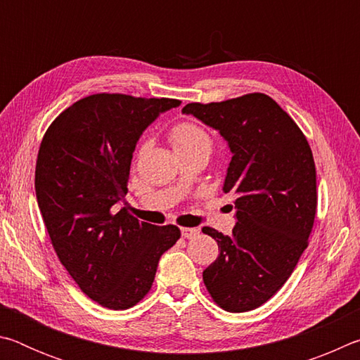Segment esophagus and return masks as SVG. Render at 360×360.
Masks as SVG:
<instances>
[{
  "mask_svg": "<svg viewBox=\"0 0 360 360\" xmlns=\"http://www.w3.org/2000/svg\"><path fill=\"white\" fill-rule=\"evenodd\" d=\"M181 233H182V236H184V238L192 240V238H195V236H198L200 230L195 229V227H182Z\"/></svg>",
  "mask_w": 360,
  "mask_h": 360,
  "instance_id": "esophagus-1",
  "label": "esophagus"
}]
</instances>
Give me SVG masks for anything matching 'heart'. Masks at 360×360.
<instances>
[{
	"instance_id": "b5f03b06",
	"label": "heart",
	"mask_w": 360,
	"mask_h": 360,
	"mask_svg": "<svg viewBox=\"0 0 360 360\" xmlns=\"http://www.w3.org/2000/svg\"><path fill=\"white\" fill-rule=\"evenodd\" d=\"M168 139L178 155H186L197 150H205L210 154L212 148L210 133L195 122L174 124L168 131Z\"/></svg>"
}]
</instances>
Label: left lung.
Returning a JSON list of instances; mask_svg holds the SVG:
<instances>
[{
    "instance_id": "1",
    "label": "left lung",
    "mask_w": 360,
    "mask_h": 360,
    "mask_svg": "<svg viewBox=\"0 0 360 360\" xmlns=\"http://www.w3.org/2000/svg\"><path fill=\"white\" fill-rule=\"evenodd\" d=\"M182 112L219 130L233 154L224 192L235 197L238 222L230 236L203 227L221 249L203 283L225 311H251L283 288L308 248L318 211L311 148L265 94L188 103Z\"/></svg>"
}]
</instances>
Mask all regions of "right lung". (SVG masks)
I'll return each instance as SVG.
<instances>
[{
    "instance_id": "right-lung-1",
    "label": "right lung",
    "mask_w": 360,
    "mask_h": 360,
    "mask_svg": "<svg viewBox=\"0 0 360 360\" xmlns=\"http://www.w3.org/2000/svg\"><path fill=\"white\" fill-rule=\"evenodd\" d=\"M174 98L95 94L49 125L34 172L42 221L58 260L85 295L109 309L135 307L158 260L181 238L176 225L139 222L115 203L129 192L133 150Z\"/></svg>"
}]
</instances>
